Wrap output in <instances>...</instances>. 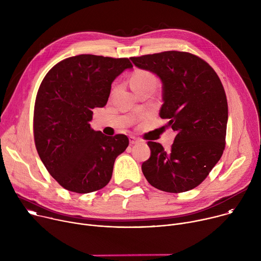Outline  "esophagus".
I'll return each instance as SVG.
<instances>
[{
	"instance_id": "obj_1",
	"label": "esophagus",
	"mask_w": 261,
	"mask_h": 261,
	"mask_svg": "<svg viewBox=\"0 0 261 261\" xmlns=\"http://www.w3.org/2000/svg\"><path fill=\"white\" fill-rule=\"evenodd\" d=\"M129 142H130V144H136V143L139 142V140L134 136H130L129 137Z\"/></svg>"
}]
</instances>
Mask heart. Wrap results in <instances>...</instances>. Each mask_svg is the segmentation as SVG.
<instances>
[{"label":"heart","instance_id":"1","mask_svg":"<svg viewBox=\"0 0 261 261\" xmlns=\"http://www.w3.org/2000/svg\"><path fill=\"white\" fill-rule=\"evenodd\" d=\"M157 81L154 74L147 70H137L131 77L132 88H141L148 85H156Z\"/></svg>","mask_w":261,"mask_h":261}]
</instances>
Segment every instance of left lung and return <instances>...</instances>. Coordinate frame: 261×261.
Masks as SVG:
<instances>
[{"instance_id":"1","label":"left lung","mask_w":261,"mask_h":261,"mask_svg":"<svg viewBox=\"0 0 261 261\" xmlns=\"http://www.w3.org/2000/svg\"><path fill=\"white\" fill-rule=\"evenodd\" d=\"M155 73L163 84L160 117L176 135L171 150L148 141L151 157L141 165L153 187L180 193L194 189L208 175L225 148L228 105L215 70L202 59L169 50L130 58Z\"/></svg>"}]
</instances>
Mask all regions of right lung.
Returning a JSON list of instances; mask_svg holds the SVG:
<instances>
[{"label": "right lung", "mask_w": 261, "mask_h": 261, "mask_svg": "<svg viewBox=\"0 0 261 261\" xmlns=\"http://www.w3.org/2000/svg\"><path fill=\"white\" fill-rule=\"evenodd\" d=\"M132 64L127 58L80 55L55 65L43 79L34 107L37 152L50 175L68 191L102 189L116 158L129 144L124 134L91 128L93 109L106 105L111 84Z\"/></svg>", "instance_id": "right-lung-1"}]
</instances>
